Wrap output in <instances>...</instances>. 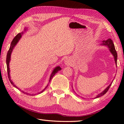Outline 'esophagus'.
Wrapping results in <instances>:
<instances>
[{"label":"esophagus","mask_w":124,"mask_h":124,"mask_svg":"<svg viewBox=\"0 0 124 124\" xmlns=\"http://www.w3.org/2000/svg\"><path fill=\"white\" fill-rule=\"evenodd\" d=\"M64 63L66 64H70V60L68 58H66L65 61H64Z\"/></svg>","instance_id":"esophagus-1"}]
</instances>
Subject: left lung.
Segmentation results:
<instances>
[{
    "label": "left lung",
    "mask_w": 124,
    "mask_h": 124,
    "mask_svg": "<svg viewBox=\"0 0 124 124\" xmlns=\"http://www.w3.org/2000/svg\"><path fill=\"white\" fill-rule=\"evenodd\" d=\"M102 42H103V43L102 44H101V45L108 46V48L110 49V51L111 52V53H112V55H113L114 57V59H115V63L116 64V66H117V52H116V51L115 50V46H114V44L113 43V42H112V40L110 38H109V39H108L107 40H103ZM112 82L111 83L110 85L108 86V87H106V88L104 90V91H103L102 92H101V93L99 94V95H98L95 98H97V97H101V96H102L104 95L107 92H108V89H109V88L110 87V86H111V84H112Z\"/></svg>",
    "instance_id": "8db88e82"
}]
</instances>
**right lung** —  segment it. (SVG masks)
<instances>
[{
    "mask_svg": "<svg viewBox=\"0 0 124 124\" xmlns=\"http://www.w3.org/2000/svg\"><path fill=\"white\" fill-rule=\"evenodd\" d=\"M22 34H23V32L18 33V34L17 35H16V36L14 38V39H13V40H12V43H11V44H10V48H9V51H8V53H7V55L6 62H7V72H8V76L9 80V81H10V82L11 84H12V85H13L14 87H15L16 88H18V90H21V91L22 92H23V93H25V94H27V95H30V94H29V93H27V92H24V91H22V90H20L19 88L18 87H16V85H14V83L12 82V80H11L10 73H10V69H9V62H10V60L11 53H12V51H13V49L14 47H15V46H16V43H18V41H19L20 39H21V38L22 37ZM60 70H61V67H60V66H57V67H56V68H54V70H53V71H52V74H51V76H50V78H49V82H50V81L52 80V77H53V76H54V75H55V74L58 72V71H60ZM48 86V84L47 85V86L45 88H44V89L43 90H42V91L38 92V93H37V94H39V93H42V92H43V91H44V90H45L46 88Z\"/></svg>",
    "mask_w": 124,
    "mask_h": 124,
    "instance_id": "1",
    "label": "right lung"
}]
</instances>
